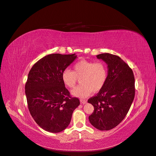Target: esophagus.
Masks as SVG:
<instances>
[{
  "instance_id": "obj_1",
  "label": "esophagus",
  "mask_w": 156,
  "mask_h": 156,
  "mask_svg": "<svg viewBox=\"0 0 156 156\" xmlns=\"http://www.w3.org/2000/svg\"><path fill=\"white\" fill-rule=\"evenodd\" d=\"M80 102L81 104H85L87 103V101L85 100H80Z\"/></svg>"
}]
</instances>
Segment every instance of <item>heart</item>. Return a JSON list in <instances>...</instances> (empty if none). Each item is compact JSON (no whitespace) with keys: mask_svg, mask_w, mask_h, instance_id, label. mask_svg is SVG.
<instances>
[{"mask_svg":"<svg viewBox=\"0 0 156 156\" xmlns=\"http://www.w3.org/2000/svg\"><path fill=\"white\" fill-rule=\"evenodd\" d=\"M107 78L108 68L102 62L81 60L74 65L73 71L66 69L62 73L64 84L70 88H75L80 79L81 85L71 92L79 98H85L92 92H99Z\"/></svg>","mask_w":156,"mask_h":156,"instance_id":"b5f03b06","label":"heart"}]
</instances>
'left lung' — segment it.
Returning <instances> with one entry per match:
<instances>
[{"instance_id":"8db88e82","label":"left lung","mask_w":156,"mask_h":156,"mask_svg":"<svg viewBox=\"0 0 156 156\" xmlns=\"http://www.w3.org/2000/svg\"><path fill=\"white\" fill-rule=\"evenodd\" d=\"M97 58L107 64L108 78L102 90L88 101L94 107L88 119L95 128L105 131L118 126L126 116L135 97V78L119 56L104 53Z\"/></svg>"}]
</instances>
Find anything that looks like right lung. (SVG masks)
<instances>
[{
	"mask_svg": "<svg viewBox=\"0 0 156 156\" xmlns=\"http://www.w3.org/2000/svg\"><path fill=\"white\" fill-rule=\"evenodd\" d=\"M77 58L75 54H49L30 69L25 85L29 111L37 125L47 132L59 133L70 123L78 106L62 80V73Z\"/></svg>",
	"mask_w": 156,
	"mask_h": 156,
	"instance_id": "add662e5",
	"label": "right lung"
}]
</instances>
